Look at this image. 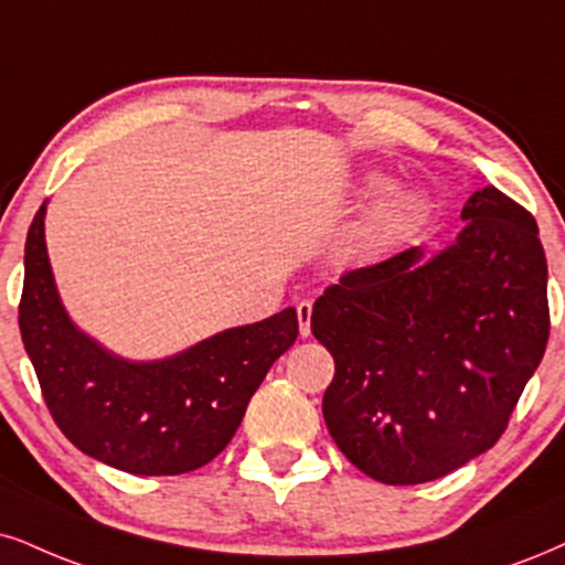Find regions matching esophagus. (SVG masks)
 Instances as JSON below:
<instances>
[{
  "instance_id": "1",
  "label": "esophagus",
  "mask_w": 565,
  "mask_h": 565,
  "mask_svg": "<svg viewBox=\"0 0 565 565\" xmlns=\"http://www.w3.org/2000/svg\"><path fill=\"white\" fill-rule=\"evenodd\" d=\"M298 311V327H301V335L309 338L311 335V301H301L296 306Z\"/></svg>"
}]
</instances>
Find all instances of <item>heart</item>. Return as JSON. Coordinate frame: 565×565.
<instances>
[{"mask_svg": "<svg viewBox=\"0 0 565 565\" xmlns=\"http://www.w3.org/2000/svg\"><path fill=\"white\" fill-rule=\"evenodd\" d=\"M390 185H393V178L385 175V172L372 170L361 175V196H379L380 192L383 196L374 201L372 209L353 227L351 238L345 243V250L351 259H380V256L398 248L414 233L416 225H419L424 212V201L419 193L414 188Z\"/></svg>", "mask_w": 565, "mask_h": 565, "instance_id": "heart-1", "label": "heart"}]
</instances>
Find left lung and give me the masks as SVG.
Wrapping results in <instances>:
<instances>
[{
  "instance_id": "left-lung-1",
  "label": "left lung",
  "mask_w": 565,
  "mask_h": 565,
  "mask_svg": "<svg viewBox=\"0 0 565 565\" xmlns=\"http://www.w3.org/2000/svg\"><path fill=\"white\" fill-rule=\"evenodd\" d=\"M435 256L414 246L317 298L335 359L322 414L382 484H422L482 456L508 427L550 335L547 262L532 214L487 185Z\"/></svg>"
}]
</instances>
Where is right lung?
Instances as JSON below:
<instances>
[{
  "instance_id": "right-lung-1",
  "label": "right lung",
  "mask_w": 565,
  "mask_h": 565,
  "mask_svg": "<svg viewBox=\"0 0 565 565\" xmlns=\"http://www.w3.org/2000/svg\"><path fill=\"white\" fill-rule=\"evenodd\" d=\"M44 217L46 201L25 241L20 335L57 427L86 456L138 477H175L212 461L233 440L269 366L296 343L294 306L175 356L125 359L70 319Z\"/></svg>"
}]
</instances>
